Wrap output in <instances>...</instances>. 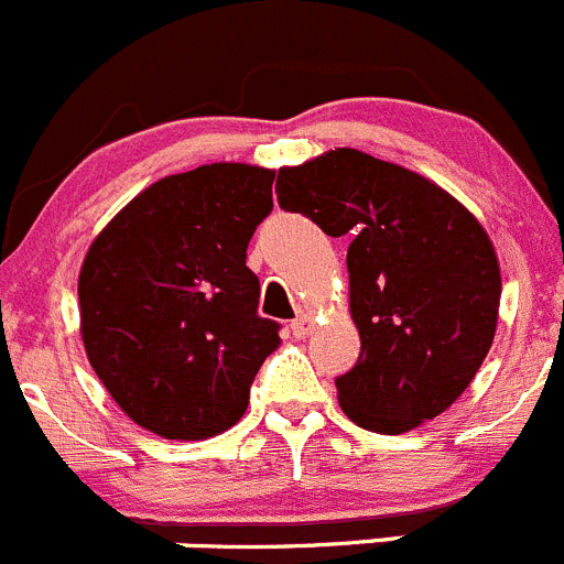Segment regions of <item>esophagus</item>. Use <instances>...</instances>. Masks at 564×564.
I'll return each instance as SVG.
<instances>
[{
    "label": "esophagus",
    "mask_w": 564,
    "mask_h": 564,
    "mask_svg": "<svg viewBox=\"0 0 564 564\" xmlns=\"http://www.w3.org/2000/svg\"><path fill=\"white\" fill-rule=\"evenodd\" d=\"M312 330H314V319L308 317V314H303V317H297L292 323V334L297 336V339H306V336L312 334Z\"/></svg>",
    "instance_id": "esophagus-1"
}]
</instances>
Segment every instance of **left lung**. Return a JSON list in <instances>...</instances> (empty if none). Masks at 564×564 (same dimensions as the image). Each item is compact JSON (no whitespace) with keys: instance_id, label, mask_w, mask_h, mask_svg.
I'll list each match as a JSON object with an SVG mask.
<instances>
[{"instance_id":"left-lung-1","label":"left lung","mask_w":564,"mask_h":564,"mask_svg":"<svg viewBox=\"0 0 564 564\" xmlns=\"http://www.w3.org/2000/svg\"><path fill=\"white\" fill-rule=\"evenodd\" d=\"M278 203L347 247L359 361L336 378L347 420L406 434L470 387L498 328L501 264L484 225L425 175L336 147L278 170Z\"/></svg>"}]
</instances>
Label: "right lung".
I'll return each mask as SVG.
<instances>
[{
  "instance_id": "add662e5",
  "label": "right lung",
  "mask_w": 564,
  "mask_h": 564,
  "mask_svg": "<svg viewBox=\"0 0 564 564\" xmlns=\"http://www.w3.org/2000/svg\"><path fill=\"white\" fill-rule=\"evenodd\" d=\"M275 170L205 163L135 194L97 234L77 278L86 356L119 409L163 440H208L241 420L278 350L245 264L272 210Z\"/></svg>"
}]
</instances>
